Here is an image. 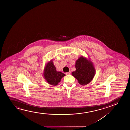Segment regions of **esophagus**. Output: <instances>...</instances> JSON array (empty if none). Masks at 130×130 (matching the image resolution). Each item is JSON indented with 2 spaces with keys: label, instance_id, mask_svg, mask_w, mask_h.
Segmentation results:
<instances>
[{
  "label": "esophagus",
  "instance_id": "obj_1",
  "mask_svg": "<svg viewBox=\"0 0 130 130\" xmlns=\"http://www.w3.org/2000/svg\"><path fill=\"white\" fill-rule=\"evenodd\" d=\"M71 74V71H70L68 72H67V73H66V74L67 75H70Z\"/></svg>",
  "mask_w": 130,
  "mask_h": 130
}]
</instances>
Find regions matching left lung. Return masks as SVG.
<instances>
[{
    "instance_id": "left-lung-1",
    "label": "left lung",
    "mask_w": 130,
    "mask_h": 130,
    "mask_svg": "<svg viewBox=\"0 0 130 130\" xmlns=\"http://www.w3.org/2000/svg\"><path fill=\"white\" fill-rule=\"evenodd\" d=\"M76 70L72 75L76 78L81 85H86L92 81L95 74V69L93 62L89 59L80 56L75 62Z\"/></svg>"
}]
</instances>
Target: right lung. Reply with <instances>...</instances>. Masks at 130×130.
<instances>
[{
	"label": "right lung",
	"instance_id": "right-lung-1",
	"mask_svg": "<svg viewBox=\"0 0 130 130\" xmlns=\"http://www.w3.org/2000/svg\"><path fill=\"white\" fill-rule=\"evenodd\" d=\"M66 75L61 71H56L53 61H49L45 65L43 76L46 82L50 85L56 86L60 82L61 79Z\"/></svg>",
	"mask_w": 130,
	"mask_h": 130
}]
</instances>
